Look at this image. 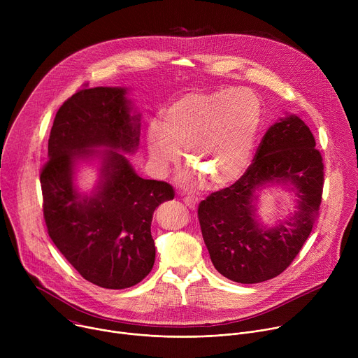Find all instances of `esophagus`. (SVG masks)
Wrapping results in <instances>:
<instances>
[{"mask_svg":"<svg viewBox=\"0 0 358 358\" xmlns=\"http://www.w3.org/2000/svg\"><path fill=\"white\" fill-rule=\"evenodd\" d=\"M184 202L189 210H195L196 206H198V198L192 196V195H188V196H184Z\"/></svg>","mask_w":358,"mask_h":358,"instance_id":"esophagus-1","label":"esophagus"}]
</instances>
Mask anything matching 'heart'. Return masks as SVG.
<instances>
[{
    "label": "heart",
    "mask_w": 358,
    "mask_h": 358,
    "mask_svg": "<svg viewBox=\"0 0 358 358\" xmlns=\"http://www.w3.org/2000/svg\"><path fill=\"white\" fill-rule=\"evenodd\" d=\"M262 120L261 100L248 89L185 93L145 134L148 155L167 170L184 150L185 163L211 187H227L248 167Z\"/></svg>",
    "instance_id": "obj_1"
}]
</instances>
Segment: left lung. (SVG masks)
<instances>
[{
  "instance_id": "1",
  "label": "left lung",
  "mask_w": 358,
  "mask_h": 358,
  "mask_svg": "<svg viewBox=\"0 0 358 358\" xmlns=\"http://www.w3.org/2000/svg\"><path fill=\"white\" fill-rule=\"evenodd\" d=\"M324 166L304 122L290 115L265 133L252 164L231 187L199 202L198 220L215 269L238 283L280 275L297 257L319 217ZM266 183L290 185L298 211L276 227L257 222L256 191Z\"/></svg>"
}]
</instances>
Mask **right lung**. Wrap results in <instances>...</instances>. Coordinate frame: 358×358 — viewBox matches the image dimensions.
<instances>
[{
  "instance_id": "add662e5",
  "label": "right lung",
  "mask_w": 358,
  "mask_h": 358,
  "mask_svg": "<svg viewBox=\"0 0 358 358\" xmlns=\"http://www.w3.org/2000/svg\"><path fill=\"white\" fill-rule=\"evenodd\" d=\"M126 93L85 85L69 97L57 112L39 177L50 239L82 278L106 289L131 287L150 273L156 259L152 214L174 198L170 184L138 177L124 155L113 151L138 147L140 115H131ZM94 157L102 164L99 182L83 196L73 184L74 170Z\"/></svg>"
}]
</instances>
